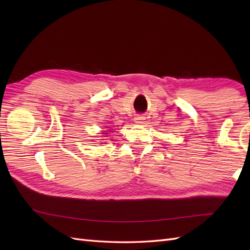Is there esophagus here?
I'll return each instance as SVG.
<instances>
[{"label": "esophagus", "mask_w": 250, "mask_h": 250, "mask_svg": "<svg viewBox=\"0 0 250 250\" xmlns=\"http://www.w3.org/2000/svg\"><path fill=\"white\" fill-rule=\"evenodd\" d=\"M144 119H145V117H143V116H136L135 118H134V121L136 122V124H142V122L144 121Z\"/></svg>", "instance_id": "1"}]
</instances>
